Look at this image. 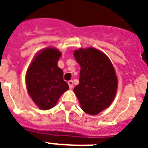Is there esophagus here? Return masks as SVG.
<instances>
[{
    "instance_id": "esophagus-1",
    "label": "esophagus",
    "mask_w": 148,
    "mask_h": 148,
    "mask_svg": "<svg viewBox=\"0 0 148 148\" xmlns=\"http://www.w3.org/2000/svg\"><path fill=\"white\" fill-rule=\"evenodd\" d=\"M68 85H69V87H70V89H72L73 88V85H74V82H73V81H68Z\"/></svg>"
}]
</instances>
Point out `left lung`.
<instances>
[{"mask_svg":"<svg viewBox=\"0 0 148 148\" xmlns=\"http://www.w3.org/2000/svg\"><path fill=\"white\" fill-rule=\"evenodd\" d=\"M74 55L81 66L79 84L74 87V93L85 112L98 114L110 106L116 93L113 66L104 53L93 47L76 50Z\"/></svg>","mask_w":148,"mask_h":148,"instance_id":"1","label":"left lung"}]
</instances>
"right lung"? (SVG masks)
I'll return each instance as SVG.
<instances>
[{
  "label": "right lung",
  "instance_id": "add662e5",
  "mask_svg": "<svg viewBox=\"0 0 148 148\" xmlns=\"http://www.w3.org/2000/svg\"><path fill=\"white\" fill-rule=\"evenodd\" d=\"M61 52L55 48L40 51L29 66L26 86L29 95L40 109H51L59 97L69 89L63 80V71L58 66Z\"/></svg>",
  "mask_w": 148,
  "mask_h": 148
}]
</instances>
